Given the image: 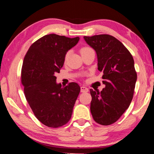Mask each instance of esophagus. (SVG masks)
I'll return each instance as SVG.
<instances>
[{"mask_svg": "<svg viewBox=\"0 0 154 154\" xmlns=\"http://www.w3.org/2000/svg\"><path fill=\"white\" fill-rule=\"evenodd\" d=\"M88 92V88L85 86L81 87V92Z\"/></svg>", "mask_w": 154, "mask_h": 154, "instance_id": "34e87169", "label": "esophagus"}]
</instances>
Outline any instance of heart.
Segmentation results:
<instances>
[{
    "mask_svg": "<svg viewBox=\"0 0 154 154\" xmlns=\"http://www.w3.org/2000/svg\"><path fill=\"white\" fill-rule=\"evenodd\" d=\"M90 49H90V48H88V47H84V48H82V49H81V50H80L81 54H82V52H84V51H86L90 50ZM69 52H68V53L66 54V56H65V60L67 59L68 56H69Z\"/></svg>",
    "mask_w": 154,
    "mask_h": 154,
    "instance_id": "heart-1",
    "label": "heart"
}]
</instances>
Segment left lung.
Here are the masks:
<instances>
[{"mask_svg": "<svg viewBox=\"0 0 154 154\" xmlns=\"http://www.w3.org/2000/svg\"><path fill=\"white\" fill-rule=\"evenodd\" d=\"M94 49L98 71L105 85L100 92L90 89L91 113L98 124L107 126L118 120L129 107L137 79L132 56L114 36L99 35L83 36Z\"/></svg>", "mask_w": 154, "mask_h": 154, "instance_id": "1", "label": "left lung"}]
</instances>
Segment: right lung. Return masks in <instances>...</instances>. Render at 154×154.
Instances as JSON below:
<instances>
[{"mask_svg":"<svg viewBox=\"0 0 154 154\" xmlns=\"http://www.w3.org/2000/svg\"><path fill=\"white\" fill-rule=\"evenodd\" d=\"M79 41V36L50 34L35 41L24 57L22 83L25 97L36 118L48 127L64 126L71 118L80 87L75 82L62 87L55 75L63 66L67 51Z\"/></svg>","mask_w":154,"mask_h":154,"instance_id":"add662e5","label":"right lung"}]
</instances>
